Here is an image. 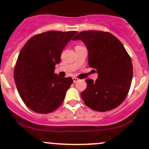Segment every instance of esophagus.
<instances>
[{"label":"esophagus","instance_id":"34e87169","mask_svg":"<svg viewBox=\"0 0 149 149\" xmlns=\"http://www.w3.org/2000/svg\"><path fill=\"white\" fill-rule=\"evenodd\" d=\"M78 80H79V79H78L77 78H76V77L73 78V82H74V83H76V81H78Z\"/></svg>","mask_w":149,"mask_h":149}]
</instances>
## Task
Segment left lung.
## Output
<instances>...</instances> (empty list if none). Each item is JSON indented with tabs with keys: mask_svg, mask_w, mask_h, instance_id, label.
Masks as SVG:
<instances>
[{
	"mask_svg": "<svg viewBox=\"0 0 149 149\" xmlns=\"http://www.w3.org/2000/svg\"><path fill=\"white\" fill-rule=\"evenodd\" d=\"M78 40L85 44L88 65L98 74L96 81L86 79L87 87L81 94L82 100L95 111L115 109L127 97L133 79L128 53L117 37L106 31H81L73 38Z\"/></svg>",
	"mask_w": 149,
	"mask_h": 149,
	"instance_id": "1",
	"label": "left lung"
}]
</instances>
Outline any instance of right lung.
Listing matches in <instances>:
<instances>
[{
  "label": "right lung",
  "mask_w": 149,
  "mask_h": 149,
  "mask_svg": "<svg viewBox=\"0 0 149 149\" xmlns=\"http://www.w3.org/2000/svg\"><path fill=\"white\" fill-rule=\"evenodd\" d=\"M77 32L47 31L31 37L22 47L13 76L21 98L34 112L49 113L63 102L73 79L54 71L62 51Z\"/></svg>",
  "instance_id": "add662e5"
}]
</instances>
